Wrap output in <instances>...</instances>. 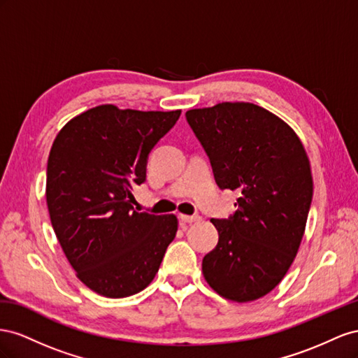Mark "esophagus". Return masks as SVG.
Masks as SVG:
<instances>
[{
    "instance_id": "34e87169",
    "label": "esophagus",
    "mask_w": 358,
    "mask_h": 358,
    "mask_svg": "<svg viewBox=\"0 0 358 358\" xmlns=\"http://www.w3.org/2000/svg\"><path fill=\"white\" fill-rule=\"evenodd\" d=\"M180 219H181V222H185V223L201 222V216H198V214H193V216H187V214H180Z\"/></svg>"
}]
</instances>
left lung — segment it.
<instances>
[{
  "instance_id": "8db88e82",
  "label": "left lung",
  "mask_w": 358,
  "mask_h": 358,
  "mask_svg": "<svg viewBox=\"0 0 358 358\" xmlns=\"http://www.w3.org/2000/svg\"><path fill=\"white\" fill-rule=\"evenodd\" d=\"M186 118L217 186L241 195L231 217L211 219L219 241L202 259L203 278L223 299L258 300L299 252L313 195L308 155L287 122L253 103L223 101Z\"/></svg>"
}]
</instances>
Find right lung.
I'll return each mask as SVG.
<instances>
[{"mask_svg": "<svg viewBox=\"0 0 358 358\" xmlns=\"http://www.w3.org/2000/svg\"><path fill=\"white\" fill-rule=\"evenodd\" d=\"M181 110L100 105L59 130L48 159L50 223L79 280L109 299L138 294L155 279L178 220L130 203L147 177L150 151Z\"/></svg>", "mask_w": 358, "mask_h": 358, "instance_id": "obj_1", "label": "right lung"}]
</instances>
